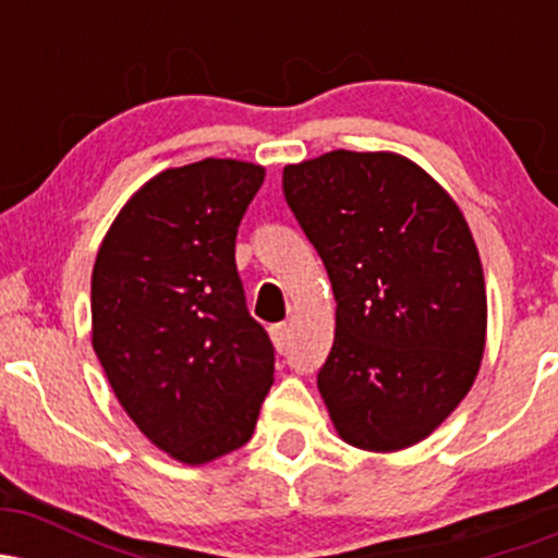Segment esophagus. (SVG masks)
Instances as JSON below:
<instances>
[{
    "mask_svg": "<svg viewBox=\"0 0 558 558\" xmlns=\"http://www.w3.org/2000/svg\"><path fill=\"white\" fill-rule=\"evenodd\" d=\"M272 341H275V349L278 351H286L288 349V338H291V328H288L286 323L280 325H272Z\"/></svg>",
    "mask_w": 558,
    "mask_h": 558,
    "instance_id": "1",
    "label": "esophagus"
}]
</instances>
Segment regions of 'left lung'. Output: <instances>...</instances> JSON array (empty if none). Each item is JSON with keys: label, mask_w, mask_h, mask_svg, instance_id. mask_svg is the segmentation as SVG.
<instances>
[{"label": "left lung", "mask_w": 558, "mask_h": 558, "mask_svg": "<svg viewBox=\"0 0 558 558\" xmlns=\"http://www.w3.org/2000/svg\"><path fill=\"white\" fill-rule=\"evenodd\" d=\"M283 194L336 296L317 375L332 425L364 451L420 444L472 388L485 349L488 296L462 209L393 151L286 165Z\"/></svg>", "instance_id": "left-lung-1"}]
</instances>
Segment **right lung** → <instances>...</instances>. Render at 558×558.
I'll return each mask as SVG.
<instances>
[{
  "mask_svg": "<svg viewBox=\"0 0 558 558\" xmlns=\"http://www.w3.org/2000/svg\"><path fill=\"white\" fill-rule=\"evenodd\" d=\"M265 168L202 159L128 198L92 275V343L128 417L183 464L252 438L275 349L235 270L241 217Z\"/></svg>",
  "mask_w": 558,
  "mask_h": 558,
  "instance_id": "add662e5",
  "label": "right lung"
}]
</instances>
